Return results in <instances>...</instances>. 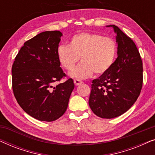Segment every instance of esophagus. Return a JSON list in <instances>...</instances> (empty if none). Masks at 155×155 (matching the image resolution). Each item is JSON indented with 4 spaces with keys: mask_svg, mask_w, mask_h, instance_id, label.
<instances>
[{
    "mask_svg": "<svg viewBox=\"0 0 155 155\" xmlns=\"http://www.w3.org/2000/svg\"><path fill=\"white\" fill-rule=\"evenodd\" d=\"M74 83H75L76 86H78V85H80V84H82V81H81V80H80L78 79H75L74 80Z\"/></svg>",
    "mask_w": 155,
    "mask_h": 155,
    "instance_id": "34e87169",
    "label": "esophagus"
}]
</instances>
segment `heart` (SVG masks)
Masks as SVG:
<instances>
[{
	"instance_id": "b5f03b06",
	"label": "heart",
	"mask_w": 155,
	"mask_h": 155,
	"mask_svg": "<svg viewBox=\"0 0 155 155\" xmlns=\"http://www.w3.org/2000/svg\"><path fill=\"white\" fill-rule=\"evenodd\" d=\"M117 51V44L112 38L83 32L73 36L68 46H59L57 54L59 62L67 71L73 70L80 58L82 62L71 72V76L85 79L94 73L99 76L109 72Z\"/></svg>"
}]
</instances>
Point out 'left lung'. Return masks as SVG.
<instances>
[{
	"label": "left lung",
	"mask_w": 155,
	"mask_h": 155,
	"mask_svg": "<svg viewBox=\"0 0 155 155\" xmlns=\"http://www.w3.org/2000/svg\"><path fill=\"white\" fill-rule=\"evenodd\" d=\"M118 57L109 72L92 82L89 105L99 117L113 118L126 112L140 94L143 68L134 41L116 25Z\"/></svg>",
	"instance_id": "8db88e82"
}]
</instances>
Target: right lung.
<instances>
[{
	"label": "right lung",
	"instance_id": "right-lung-1",
	"mask_svg": "<svg viewBox=\"0 0 155 155\" xmlns=\"http://www.w3.org/2000/svg\"><path fill=\"white\" fill-rule=\"evenodd\" d=\"M62 33L46 31L25 42L12 67V90L21 108L31 117L54 121L66 111L74 87L69 78L56 86L65 74L60 67L58 44Z\"/></svg>",
	"mask_w": 155,
	"mask_h": 155
}]
</instances>
